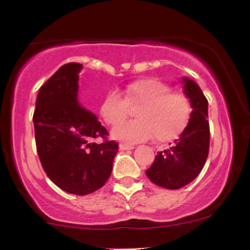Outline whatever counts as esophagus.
Masks as SVG:
<instances>
[{
  "label": "esophagus",
  "instance_id": "esophagus-1",
  "mask_svg": "<svg viewBox=\"0 0 250 250\" xmlns=\"http://www.w3.org/2000/svg\"><path fill=\"white\" fill-rule=\"evenodd\" d=\"M120 148H121V150H122V151H125V150H133V148H134V146L129 145V144L121 143V144H120Z\"/></svg>",
  "mask_w": 250,
  "mask_h": 250
}]
</instances>
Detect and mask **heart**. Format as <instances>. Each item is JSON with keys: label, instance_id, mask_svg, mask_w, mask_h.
<instances>
[{"label": "heart", "instance_id": "1", "mask_svg": "<svg viewBox=\"0 0 250 250\" xmlns=\"http://www.w3.org/2000/svg\"><path fill=\"white\" fill-rule=\"evenodd\" d=\"M135 108L138 120L120 125ZM100 115L110 125H117L112 137L127 143H137L153 135L158 143H168L179 137L191 118V104L188 97L172 92L165 82L143 78L130 83L123 97L111 90L100 105Z\"/></svg>", "mask_w": 250, "mask_h": 250}]
</instances>
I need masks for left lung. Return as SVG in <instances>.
<instances>
[{
  "mask_svg": "<svg viewBox=\"0 0 250 250\" xmlns=\"http://www.w3.org/2000/svg\"><path fill=\"white\" fill-rule=\"evenodd\" d=\"M184 93L190 99L192 111L188 127L179 139L156 155L146 175L161 188L178 190L190 184L206 165L209 152L208 100L196 82L183 78Z\"/></svg>",
  "mask_w": 250,
  "mask_h": 250,
  "instance_id": "left-lung-1",
  "label": "left lung"
}]
</instances>
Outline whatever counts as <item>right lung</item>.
Instances as JSON below:
<instances>
[{"mask_svg": "<svg viewBox=\"0 0 250 250\" xmlns=\"http://www.w3.org/2000/svg\"><path fill=\"white\" fill-rule=\"evenodd\" d=\"M82 65L65 64L40 88L34 112L35 139L48 178L62 190L84 196L103 188L112 172L116 141L97 116L77 100ZM103 139V143H95Z\"/></svg>", "mask_w": 250, "mask_h": 250, "instance_id": "1", "label": "right lung"}]
</instances>
